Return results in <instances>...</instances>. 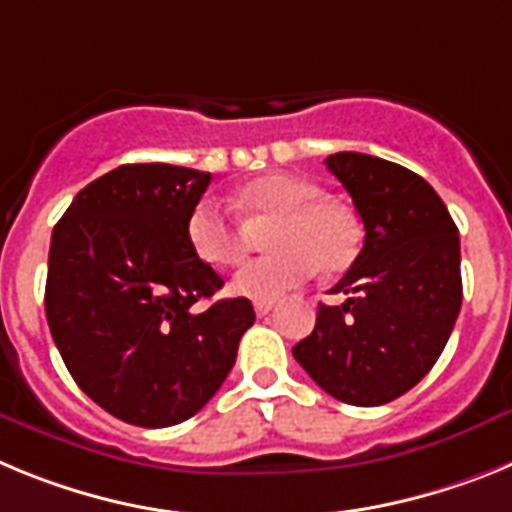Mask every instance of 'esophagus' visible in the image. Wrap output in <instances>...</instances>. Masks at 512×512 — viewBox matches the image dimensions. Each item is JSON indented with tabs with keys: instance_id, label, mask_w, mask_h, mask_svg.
Instances as JSON below:
<instances>
[{
	"instance_id": "obj_1",
	"label": "esophagus",
	"mask_w": 512,
	"mask_h": 512,
	"mask_svg": "<svg viewBox=\"0 0 512 512\" xmlns=\"http://www.w3.org/2000/svg\"><path fill=\"white\" fill-rule=\"evenodd\" d=\"M253 307H256V315H259V318H264V315H269V312L274 310V302H271V300H259Z\"/></svg>"
}]
</instances>
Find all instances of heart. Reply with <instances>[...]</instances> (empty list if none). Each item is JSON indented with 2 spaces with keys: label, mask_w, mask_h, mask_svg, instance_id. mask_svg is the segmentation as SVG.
Listing matches in <instances>:
<instances>
[{
  "label": "heart",
  "mask_w": 512,
  "mask_h": 512,
  "mask_svg": "<svg viewBox=\"0 0 512 512\" xmlns=\"http://www.w3.org/2000/svg\"><path fill=\"white\" fill-rule=\"evenodd\" d=\"M246 215L274 217L264 243L269 253L235 271L230 289L248 300H277L300 287L315 271H341L359 251V225L343 207L320 200V189L284 174L261 176L238 192ZM187 243L202 264L225 269L241 261L243 235L215 200H200L189 210Z\"/></svg>",
  "instance_id": "1"
}]
</instances>
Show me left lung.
Segmentation results:
<instances>
[{
	"label": "left lung",
	"instance_id": "1",
	"mask_svg": "<svg viewBox=\"0 0 512 512\" xmlns=\"http://www.w3.org/2000/svg\"><path fill=\"white\" fill-rule=\"evenodd\" d=\"M325 166L364 223V248L292 354L330 397L374 408L431 372L461 310L459 230L423 176L366 153Z\"/></svg>",
	"mask_w": 512,
	"mask_h": 512
}]
</instances>
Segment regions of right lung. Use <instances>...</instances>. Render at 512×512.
Instances as JSON below:
<instances>
[{"instance_id":"add662e5","label":"right lung","mask_w":512,"mask_h":512,"mask_svg":"<svg viewBox=\"0 0 512 512\" xmlns=\"http://www.w3.org/2000/svg\"><path fill=\"white\" fill-rule=\"evenodd\" d=\"M210 179L187 166H117L53 228L48 328L74 382L125 423L166 428L200 413L256 320L246 297L197 307L225 284L184 233Z\"/></svg>"}]
</instances>
